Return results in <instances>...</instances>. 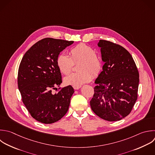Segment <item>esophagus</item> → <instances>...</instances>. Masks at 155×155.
Returning <instances> with one entry per match:
<instances>
[{
    "label": "esophagus",
    "instance_id": "esophagus-1",
    "mask_svg": "<svg viewBox=\"0 0 155 155\" xmlns=\"http://www.w3.org/2000/svg\"><path fill=\"white\" fill-rule=\"evenodd\" d=\"M73 87L74 90H78L81 87V85H73Z\"/></svg>",
    "mask_w": 155,
    "mask_h": 155
}]
</instances>
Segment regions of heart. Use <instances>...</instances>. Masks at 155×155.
I'll list each match as a JSON object with an SVG mask.
<instances>
[{
  "label": "heart",
  "instance_id": "b5f03b06",
  "mask_svg": "<svg viewBox=\"0 0 155 155\" xmlns=\"http://www.w3.org/2000/svg\"><path fill=\"white\" fill-rule=\"evenodd\" d=\"M70 56L65 53H61L56 58L58 69L65 75L71 72L74 62L80 61L78 65V70L79 71L73 73L65 78L67 84L81 85L91 80V74L95 77L101 71L102 60L91 47L84 43L79 44L70 49Z\"/></svg>",
  "mask_w": 155,
  "mask_h": 155
}]
</instances>
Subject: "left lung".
I'll use <instances>...</instances> for the list:
<instances>
[{"label":"left lung","mask_w":155,"mask_h":155,"mask_svg":"<svg viewBox=\"0 0 155 155\" xmlns=\"http://www.w3.org/2000/svg\"><path fill=\"white\" fill-rule=\"evenodd\" d=\"M103 71L95 81L90 101L93 112L108 121H117L131 111L137 99L139 72L130 53L123 47L100 40Z\"/></svg>","instance_id":"8db88e82"}]
</instances>
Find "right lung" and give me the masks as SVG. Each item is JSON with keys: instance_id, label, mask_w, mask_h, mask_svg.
<instances>
[{"instance_id": "1", "label": "right lung", "mask_w": 155, "mask_h": 155, "mask_svg": "<svg viewBox=\"0 0 155 155\" xmlns=\"http://www.w3.org/2000/svg\"><path fill=\"white\" fill-rule=\"evenodd\" d=\"M73 41L44 38L35 44L21 62L18 84L22 100L31 116L44 124L60 120L67 112L74 93L71 85L59 88L61 71L56 65L59 53Z\"/></svg>"}]
</instances>
